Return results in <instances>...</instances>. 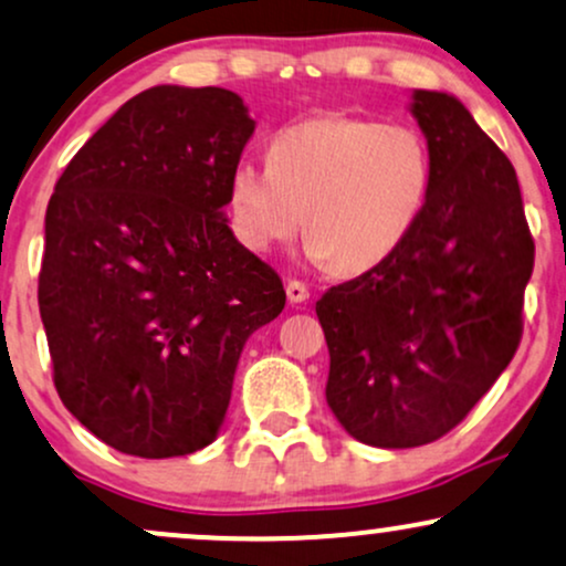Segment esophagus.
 Segmentation results:
<instances>
[{"mask_svg": "<svg viewBox=\"0 0 566 566\" xmlns=\"http://www.w3.org/2000/svg\"><path fill=\"white\" fill-rule=\"evenodd\" d=\"M308 297H311V292L303 282H287V301L292 305H301V303L308 301Z\"/></svg>", "mask_w": 566, "mask_h": 566, "instance_id": "1", "label": "esophagus"}]
</instances>
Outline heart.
<instances>
[{
	"label": "heart",
	"instance_id": "b5f03b06",
	"mask_svg": "<svg viewBox=\"0 0 566 566\" xmlns=\"http://www.w3.org/2000/svg\"><path fill=\"white\" fill-rule=\"evenodd\" d=\"M430 189L432 153L417 128L326 115L282 128L269 163H237L227 200L253 253H274L308 227L311 263L360 274L408 240Z\"/></svg>",
	"mask_w": 566,
	"mask_h": 566
}]
</instances>
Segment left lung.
Here are the masks:
<instances>
[{"label": "left lung", "mask_w": 566, "mask_h": 566, "mask_svg": "<svg viewBox=\"0 0 566 566\" xmlns=\"http://www.w3.org/2000/svg\"><path fill=\"white\" fill-rule=\"evenodd\" d=\"M408 113L432 153L424 213L385 263L316 303L326 403L374 448L427 446L472 411L514 358L535 261L514 166L464 102L413 88Z\"/></svg>", "instance_id": "left-lung-1"}]
</instances>
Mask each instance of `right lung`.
<instances>
[{
	"instance_id": "add662e5",
	"label": "right lung",
	"mask_w": 566,
	"mask_h": 566,
	"mask_svg": "<svg viewBox=\"0 0 566 566\" xmlns=\"http://www.w3.org/2000/svg\"><path fill=\"white\" fill-rule=\"evenodd\" d=\"M253 132L229 88L149 86L54 184L39 274L54 387L115 451L210 446L244 343L284 308L282 279L223 213Z\"/></svg>"
}]
</instances>
